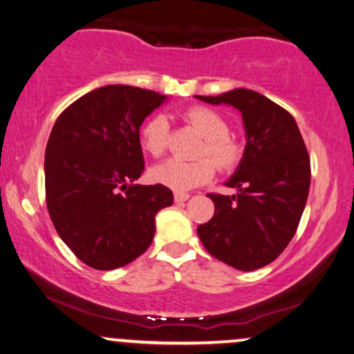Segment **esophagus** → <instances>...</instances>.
I'll return each mask as SVG.
<instances>
[{
  "mask_svg": "<svg viewBox=\"0 0 354 354\" xmlns=\"http://www.w3.org/2000/svg\"><path fill=\"white\" fill-rule=\"evenodd\" d=\"M190 198V195L188 194H180V192H176L174 194V200H176V203H183V201H187Z\"/></svg>",
  "mask_w": 354,
  "mask_h": 354,
  "instance_id": "1",
  "label": "esophagus"
}]
</instances>
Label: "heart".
Masks as SVG:
<instances>
[{
  "mask_svg": "<svg viewBox=\"0 0 354 354\" xmlns=\"http://www.w3.org/2000/svg\"><path fill=\"white\" fill-rule=\"evenodd\" d=\"M185 120L198 136L203 138V145L198 148V156H209L195 160L169 159L151 169V178L156 183L176 192H188L203 185L214 176V164L221 171L236 167L241 160V145L229 133L227 122L214 110L206 107H192L187 110ZM169 123L162 115L151 117L141 128V146L151 156H162L167 148Z\"/></svg>",
  "mask_w": 354,
  "mask_h": 354,
  "instance_id": "heart-1",
  "label": "heart"
}]
</instances>
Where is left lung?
Returning a JSON list of instances; mask_svg holds the SVG:
<instances>
[{"instance_id": "obj_1", "label": "left lung", "mask_w": 354, "mask_h": 354, "mask_svg": "<svg viewBox=\"0 0 354 354\" xmlns=\"http://www.w3.org/2000/svg\"><path fill=\"white\" fill-rule=\"evenodd\" d=\"M195 97L237 109L247 140L226 182L237 194H208L214 214L196 232L214 259L252 272L272 263L296 234L310 187L309 154L291 113L255 91L239 87Z\"/></svg>"}]
</instances>
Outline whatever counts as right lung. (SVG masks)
I'll use <instances>...</instances> for the list:
<instances>
[{
    "instance_id": "right-lung-1",
    "label": "right lung",
    "mask_w": 354,
    "mask_h": 354,
    "mask_svg": "<svg viewBox=\"0 0 354 354\" xmlns=\"http://www.w3.org/2000/svg\"><path fill=\"white\" fill-rule=\"evenodd\" d=\"M167 95L125 84L91 91L62 112L45 149L47 208L62 241L95 270L125 267L153 242L167 187L140 185V127Z\"/></svg>"
}]
</instances>
